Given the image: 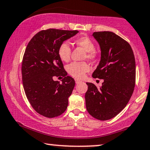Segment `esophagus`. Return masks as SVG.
Masks as SVG:
<instances>
[{
  "mask_svg": "<svg viewBox=\"0 0 150 150\" xmlns=\"http://www.w3.org/2000/svg\"><path fill=\"white\" fill-rule=\"evenodd\" d=\"M75 82H76V84H79V83L81 82V81H80V80L76 79H75Z\"/></svg>",
  "mask_w": 150,
  "mask_h": 150,
  "instance_id": "1",
  "label": "esophagus"
}]
</instances>
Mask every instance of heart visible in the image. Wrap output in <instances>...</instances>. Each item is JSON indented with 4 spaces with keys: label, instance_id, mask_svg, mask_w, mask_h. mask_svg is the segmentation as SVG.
<instances>
[{
    "label": "heart",
    "instance_id": "1",
    "mask_svg": "<svg viewBox=\"0 0 150 150\" xmlns=\"http://www.w3.org/2000/svg\"><path fill=\"white\" fill-rule=\"evenodd\" d=\"M74 44L80 47L86 52L84 58L94 61L97 57V53L95 51V45L93 40L87 36H83L76 38L74 40ZM58 55L60 59L63 62H68L70 59L71 47L67 42L61 44L58 50ZM90 69L89 65L85 62H73L66 67V70L69 75L76 79H83L85 74Z\"/></svg>",
    "mask_w": 150,
    "mask_h": 150
}]
</instances>
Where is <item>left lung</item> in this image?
<instances>
[{"instance_id":"left-lung-1","label":"left lung","mask_w":150,"mask_h":150,"mask_svg":"<svg viewBox=\"0 0 150 150\" xmlns=\"http://www.w3.org/2000/svg\"><path fill=\"white\" fill-rule=\"evenodd\" d=\"M92 36L100 47V61L92 77L103 79L100 88L92 83L85 93L88 113L100 120L114 118L129 102L136 82V63L128 42L112 32H97Z\"/></svg>"}]
</instances>
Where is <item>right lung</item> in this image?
I'll return each instance as SVG.
<instances>
[{
	"label": "right lung",
	"mask_w": 150,
	"mask_h": 150,
	"mask_svg": "<svg viewBox=\"0 0 150 150\" xmlns=\"http://www.w3.org/2000/svg\"><path fill=\"white\" fill-rule=\"evenodd\" d=\"M79 31L48 29L38 32L29 42L22 62V80L29 102L34 110L47 118L60 116L68 106L75 85L67 76L58 55L61 43ZM54 76H63L62 83Z\"/></svg>",
	"instance_id": "add662e5"
}]
</instances>
